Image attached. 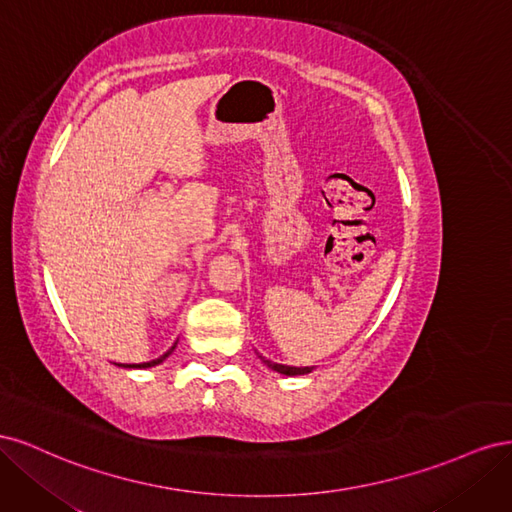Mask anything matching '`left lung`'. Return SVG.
<instances>
[{
  "mask_svg": "<svg viewBox=\"0 0 512 512\" xmlns=\"http://www.w3.org/2000/svg\"><path fill=\"white\" fill-rule=\"evenodd\" d=\"M265 361V359H262ZM267 367H271L273 371H277V374H284V376H303V374H309L314 367H290V365H280V363H273V361H265Z\"/></svg>",
  "mask_w": 512,
  "mask_h": 512,
  "instance_id": "left-lung-1",
  "label": "left lung"
}]
</instances>
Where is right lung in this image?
<instances>
[{
  "mask_svg": "<svg viewBox=\"0 0 512 512\" xmlns=\"http://www.w3.org/2000/svg\"><path fill=\"white\" fill-rule=\"evenodd\" d=\"M175 348H177V342L173 344V348L166 350V352L160 356V359H153V361H149V363H132V365H128V363H119V367H128V369H147V367H156V365H160V363L166 359L168 354H173V350H175Z\"/></svg>",
  "mask_w": 512,
  "mask_h": 512,
  "instance_id": "add662e5",
  "label": "right lung"
}]
</instances>
